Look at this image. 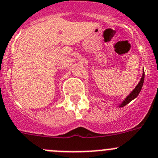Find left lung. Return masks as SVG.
Listing matches in <instances>:
<instances>
[{"mask_svg":"<svg viewBox=\"0 0 158 158\" xmlns=\"http://www.w3.org/2000/svg\"><path fill=\"white\" fill-rule=\"evenodd\" d=\"M143 82H144V71H143V76H142V78H141L140 81H139V82L137 84V86H135V89H134L131 92V94H129L127 97H126V99L122 101V104H119V106H118L119 107H124V106H126V104H128L129 102H131L132 100L135 99V97L139 95V92H140L141 89H142V87H143Z\"/></svg>","mask_w":158,"mask_h":158,"instance_id":"obj_1","label":"left lung"}]
</instances>
